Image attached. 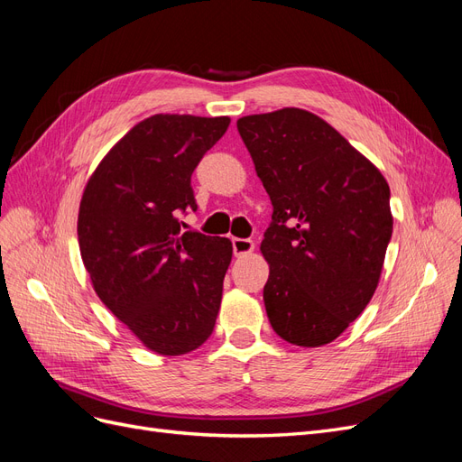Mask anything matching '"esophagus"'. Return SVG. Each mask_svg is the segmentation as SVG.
<instances>
[{"mask_svg": "<svg viewBox=\"0 0 462 462\" xmlns=\"http://www.w3.org/2000/svg\"><path fill=\"white\" fill-rule=\"evenodd\" d=\"M254 250V243L250 239H233V253L235 256H246Z\"/></svg>", "mask_w": 462, "mask_h": 462, "instance_id": "1", "label": "esophagus"}]
</instances>
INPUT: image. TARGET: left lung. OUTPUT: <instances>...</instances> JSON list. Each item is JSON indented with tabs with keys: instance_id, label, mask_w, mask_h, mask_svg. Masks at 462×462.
Listing matches in <instances>:
<instances>
[{
	"instance_id": "obj_1",
	"label": "left lung",
	"mask_w": 462,
	"mask_h": 462,
	"mask_svg": "<svg viewBox=\"0 0 462 462\" xmlns=\"http://www.w3.org/2000/svg\"><path fill=\"white\" fill-rule=\"evenodd\" d=\"M236 129L273 206L260 250L263 304L279 337L328 345L380 283L393 233L382 171L321 117L299 107L246 116Z\"/></svg>"
}]
</instances>
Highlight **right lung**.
Wrapping results in <instances>:
<instances>
[{"label": "right lung", "instance_id": "1", "mask_svg": "<svg viewBox=\"0 0 462 462\" xmlns=\"http://www.w3.org/2000/svg\"><path fill=\"white\" fill-rule=\"evenodd\" d=\"M229 117L152 116L97 163L79 206V248L96 295L152 353L187 355L214 331L226 236L180 233L190 175Z\"/></svg>", "mask_w": 462, "mask_h": 462}]
</instances>
